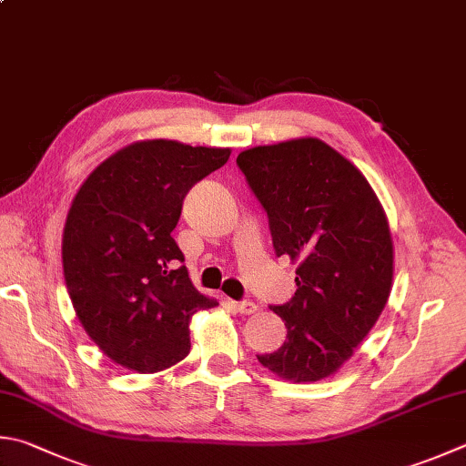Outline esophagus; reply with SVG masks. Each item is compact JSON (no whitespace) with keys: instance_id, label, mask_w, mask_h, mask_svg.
<instances>
[{"instance_id":"1","label":"esophagus","mask_w":466,"mask_h":466,"mask_svg":"<svg viewBox=\"0 0 466 466\" xmlns=\"http://www.w3.org/2000/svg\"><path fill=\"white\" fill-rule=\"evenodd\" d=\"M229 304L233 306V309L239 312V314H253L258 310V306L253 304V302H248V300H243V302H237V300H229Z\"/></svg>"}]
</instances>
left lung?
<instances>
[{"label":"left lung","mask_w":466,"mask_h":466,"mask_svg":"<svg viewBox=\"0 0 466 466\" xmlns=\"http://www.w3.org/2000/svg\"><path fill=\"white\" fill-rule=\"evenodd\" d=\"M237 164L266 208L278 258L298 263L294 298L271 306L286 322L284 345L258 361L286 381L327 380L388 304V217L361 170L319 137L249 147Z\"/></svg>","instance_id":"8db88e82"}]
</instances>
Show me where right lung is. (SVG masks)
I'll list each match as a JSON object with an SVG mask.
<instances>
[{
  "label": "right lung",
  "instance_id": "right-lung-1",
  "mask_svg": "<svg viewBox=\"0 0 466 466\" xmlns=\"http://www.w3.org/2000/svg\"><path fill=\"white\" fill-rule=\"evenodd\" d=\"M229 147L144 139L86 177L63 231L65 282L86 335L137 373L177 365L190 350L192 314L215 298L192 286L172 239L187 192L229 160Z\"/></svg>",
  "mask_w": 466,
  "mask_h": 466
}]
</instances>
